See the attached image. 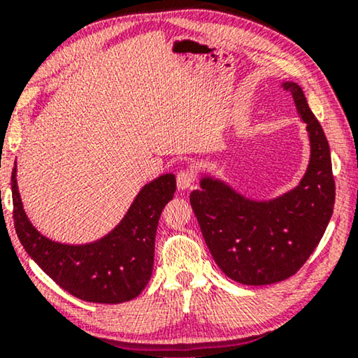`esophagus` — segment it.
<instances>
[{"instance_id":"obj_1","label":"esophagus","mask_w":358,"mask_h":358,"mask_svg":"<svg viewBox=\"0 0 358 358\" xmlns=\"http://www.w3.org/2000/svg\"><path fill=\"white\" fill-rule=\"evenodd\" d=\"M194 180H195L194 171L182 169V171H179L178 179H176V182H178V189H179V190H187L189 187H192Z\"/></svg>"}]
</instances>
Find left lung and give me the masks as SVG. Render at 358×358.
<instances>
[{
  "instance_id": "left-lung-1",
  "label": "left lung",
  "mask_w": 358,
  "mask_h": 358,
  "mask_svg": "<svg viewBox=\"0 0 358 358\" xmlns=\"http://www.w3.org/2000/svg\"><path fill=\"white\" fill-rule=\"evenodd\" d=\"M306 124L310 163L296 187L275 199H249L205 174L190 205L203 239L223 273L244 285H271L300 271L332 217L336 184L329 143L296 83L280 85Z\"/></svg>"
}]
</instances>
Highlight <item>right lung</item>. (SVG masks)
I'll list each match as a JSON object with an SVG mask.
<instances>
[{
    "mask_svg": "<svg viewBox=\"0 0 358 358\" xmlns=\"http://www.w3.org/2000/svg\"><path fill=\"white\" fill-rule=\"evenodd\" d=\"M11 176L13 217L17 238L34 262L70 295L90 303L115 305L134 300L148 283L155 262L156 228L164 205L174 197V174L145 184L114 229L96 241L68 244L34 227Z\"/></svg>",
    "mask_w": 358,
    "mask_h": 358,
    "instance_id": "add662e5",
    "label": "right lung"
}]
</instances>
